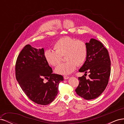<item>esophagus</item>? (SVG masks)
<instances>
[{"mask_svg": "<svg viewBox=\"0 0 124 124\" xmlns=\"http://www.w3.org/2000/svg\"><path fill=\"white\" fill-rule=\"evenodd\" d=\"M63 78H64V79H65V80H67V79H68V78H69V77L68 76H65L64 77H63Z\"/></svg>", "mask_w": 124, "mask_h": 124, "instance_id": "esophagus-1", "label": "esophagus"}]
</instances>
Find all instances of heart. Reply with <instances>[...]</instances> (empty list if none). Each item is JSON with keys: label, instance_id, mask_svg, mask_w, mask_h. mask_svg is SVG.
<instances>
[{"label": "heart", "instance_id": "obj_1", "mask_svg": "<svg viewBox=\"0 0 124 124\" xmlns=\"http://www.w3.org/2000/svg\"><path fill=\"white\" fill-rule=\"evenodd\" d=\"M55 51H45L44 56L48 64L55 67L61 62L65 56L67 62L62 63L55 68L56 73L69 74L76 70L77 66L83 65L87 56V46L83 41L77 40L70 37L59 39L54 46Z\"/></svg>", "mask_w": 124, "mask_h": 124}]
</instances>
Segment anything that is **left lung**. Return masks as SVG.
I'll return each instance as SVG.
<instances>
[{"instance_id":"8db88e82","label":"left lung","mask_w":124,"mask_h":124,"mask_svg":"<svg viewBox=\"0 0 124 124\" xmlns=\"http://www.w3.org/2000/svg\"><path fill=\"white\" fill-rule=\"evenodd\" d=\"M86 44L87 56L79 70L85 73L78 77L79 84L76 92L82 98L91 100L99 97L106 89L110 76L111 61L107 49L100 41L91 39ZM87 72L90 73L88 79L85 78Z\"/></svg>"}]
</instances>
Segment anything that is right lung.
<instances>
[{
    "label": "right lung",
    "instance_id": "right-lung-1",
    "mask_svg": "<svg viewBox=\"0 0 124 124\" xmlns=\"http://www.w3.org/2000/svg\"><path fill=\"white\" fill-rule=\"evenodd\" d=\"M44 49L27 44L21 51L16 63V77L22 90L33 102L47 105L53 101L63 80L62 75L53 73L44 56ZM48 81L45 82L44 80Z\"/></svg>",
    "mask_w": 124,
    "mask_h": 124
}]
</instances>
